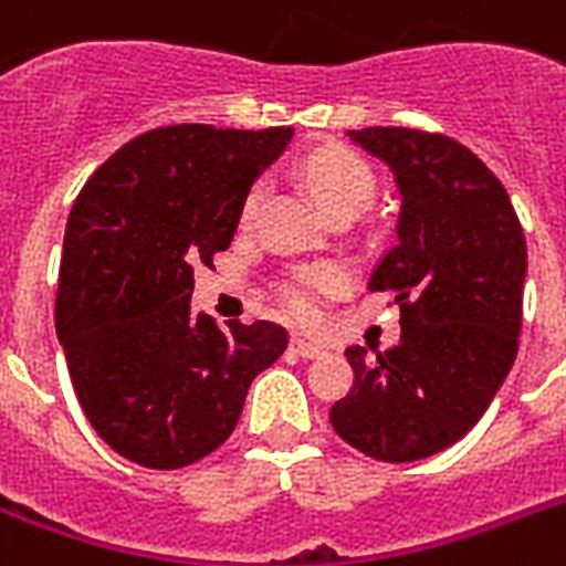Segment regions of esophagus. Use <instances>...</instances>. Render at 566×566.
Segmentation results:
<instances>
[{"instance_id": "1", "label": "esophagus", "mask_w": 566, "mask_h": 566, "mask_svg": "<svg viewBox=\"0 0 566 566\" xmlns=\"http://www.w3.org/2000/svg\"><path fill=\"white\" fill-rule=\"evenodd\" d=\"M291 350L296 353V356H302V359H317V356H323V353H326V347H321V344H314V340L293 338L291 340Z\"/></svg>"}]
</instances>
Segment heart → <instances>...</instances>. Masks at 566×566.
<instances>
[{
  "mask_svg": "<svg viewBox=\"0 0 566 566\" xmlns=\"http://www.w3.org/2000/svg\"><path fill=\"white\" fill-rule=\"evenodd\" d=\"M302 175L329 213H340V210L359 213L377 192V175L368 166V159L344 145H329V148H317L308 154L302 163ZM264 184H254L245 192L243 207H240V226H252L264 201ZM344 284H347V275L338 264L296 266L282 282L284 308L302 323L317 321L323 300L344 291Z\"/></svg>",
  "mask_w": 566,
  "mask_h": 566,
  "instance_id": "1",
  "label": "heart"
}]
</instances>
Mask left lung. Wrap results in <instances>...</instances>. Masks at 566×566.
I'll return each mask as SVG.
<instances>
[{"instance_id": "obj_1", "label": "left lung", "mask_w": 566, "mask_h": 566, "mask_svg": "<svg viewBox=\"0 0 566 566\" xmlns=\"http://www.w3.org/2000/svg\"><path fill=\"white\" fill-rule=\"evenodd\" d=\"M398 178V245L368 291L400 305L388 350L347 347L353 388L329 409L347 446L382 463L463 439L507 377L523 329L525 237L507 189L460 142L409 127L353 129Z\"/></svg>"}]
</instances>
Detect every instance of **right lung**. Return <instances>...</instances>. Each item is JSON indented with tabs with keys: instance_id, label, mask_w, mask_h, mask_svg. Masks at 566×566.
Here are the masks:
<instances>
[{
	"instance_id": "1",
	"label": "right lung",
	"mask_w": 566,
	"mask_h": 566,
	"mask_svg": "<svg viewBox=\"0 0 566 566\" xmlns=\"http://www.w3.org/2000/svg\"><path fill=\"white\" fill-rule=\"evenodd\" d=\"M291 127L175 124L115 150L64 228L55 332L97 437L129 463L184 469L222 446L252 379L287 347L279 323L192 317V270L234 240L254 178Z\"/></svg>"
}]
</instances>
